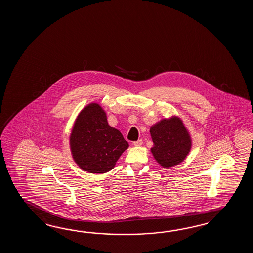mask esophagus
Segmentation results:
<instances>
[{"label": "esophagus", "mask_w": 253, "mask_h": 253, "mask_svg": "<svg viewBox=\"0 0 253 253\" xmlns=\"http://www.w3.org/2000/svg\"><path fill=\"white\" fill-rule=\"evenodd\" d=\"M142 144H143V140L142 139H138L137 141H134V143H133V145H134V146H141Z\"/></svg>", "instance_id": "34e87169"}]
</instances>
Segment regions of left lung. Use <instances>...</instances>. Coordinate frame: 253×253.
Here are the masks:
<instances>
[{"label": "left lung", "instance_id": "left-lung-1", "mask_svg": "<svg viewBox=\"0 0 253 253\" xmlns=\"http://www.w3.org/2000/svg\"><path fill=\"white\" fill-rule=\"evenodd\" d=\"M150 134L154 143L151 152L162 167L176 166L190 152L191 137L179 118L163 119L151 127Z\"/></svg>", "mask_w": 253, "mask_h": 253}]
</instances>
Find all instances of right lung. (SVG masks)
I'll return each instance as SVG.
<instances>
[{"label": "right lung", "mask_w": 253, "mask_h": 253, "mask_svg": "<svg viewBox=\"0 0 253 253\" xmlns=\"http://www.w3.org/2000/svg\"><path fill=\"white\" fill-rule=\"evenodd\" d=\"M74 161L82 170L103 173L113 169L116 162L128 147L118 129L110 126L107 115L97 103L81 110L70 134Z\"/></svg>", "instance_id": "right-lung-1"}]
</instances>
